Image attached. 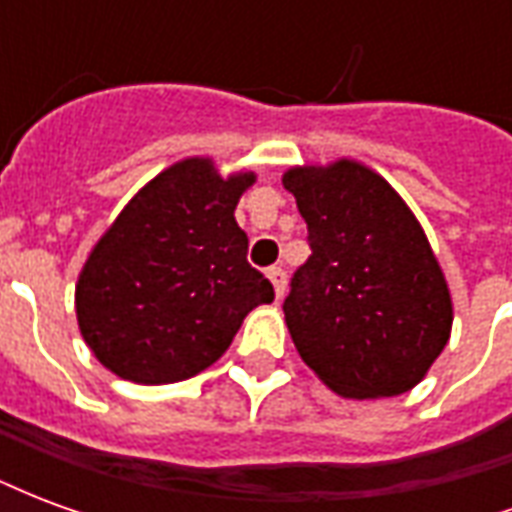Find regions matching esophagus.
<instances>
[{"label": "esophagus", "instance_id": "34e87169", "mask_svg": "<svg viewBox=\"0 0 512 512\" xmlns=\"http://www.w3.org/2000/svg\"><path fill=\"white\" fill-rule=\"evenodd\" d=\"M268 279H271V285H274L277 299H282V296H285V288H288V274H285V268H268Z\"/></svg>", "mask_w": 512, "mask_h": 512}]
</instances>
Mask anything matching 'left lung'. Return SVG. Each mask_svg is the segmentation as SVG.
Masks as SVG:
<instances>
[{"label": "left lung", "instance_id": "1", "mask_svg": "<svg viewBox=\"0 0 512 512\" xmlns=\"http://www.w3.org/2000/svg\"><path fill=\"white\" fill-rule=\"evenodd\" d=\"M282 183L312 249L282 304L296 351L337 395L408 392L452 326L450 290L414 213L356 161L290 169Z\"/></svg>", "mask_w": 512, "mask_h": 512}]
</instances>
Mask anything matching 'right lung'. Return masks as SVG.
Listing matches in <instances>:
<instances>
[{"instance_id":"1","label":"right lung","mask_w":512,"mask_h":512,"mask_svg":"<svg viewBox=\"0 0 512 512\" xmlns=\"http://www.w3.org/2000/svg\"><path fill=\"white\" fill-rule=\"evenodd\" d=\"M252 180H222L208 158H189L123 208L76 285L79 329L101 365L134 384L197 376L274 301L233 216Z\"/></svg>"}]
</instances>
